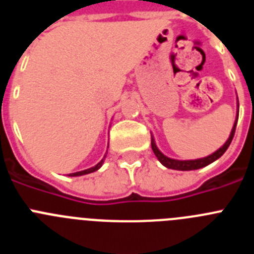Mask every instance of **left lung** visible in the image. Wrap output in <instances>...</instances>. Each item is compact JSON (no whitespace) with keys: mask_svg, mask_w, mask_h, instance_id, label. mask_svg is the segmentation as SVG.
I'll use <instances>...</instances> for the list:
<instances>
[{"mask_svg":"<svg viewBox=\"0 0 254 254\" xmlns=\"http://www.w3.org/2000/svg\"><path fill=\"white\" fill-rule=\"evenodd\" d=\"M238 107H239V103H238ZM238 116H239V111H238L237 120H235L234 126H233V129H232V132H230V136H229V138L226 140V142L224 143L223 146L220 147L219 150H216L214 154L208 155V156H206V158L196 159V160H176V159H170V158H168V156H165V155H164L163 152H161L160 150L156 147V143H155L154 138L151 137V149H152V151H154V154L156 155L158 160L160 161L161 164H163L164 167L169 168V169H174V170H196V169H199V168L206 167V165H208V164L214 163L215 160H217V159H219L220 156H221V155H223L224 152L226 151V150H228L229 145H230L233 137H234L235 128H237Z\"/></svg>","mask_w":254,"mask_h":254,"instance_id":"obj_1","label":"left lung"}]
</instances>
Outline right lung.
Instances as JSON below:
<instances>
[{
	"mask_svg": "<svg viewBox=\"0 0 254 254\" xmlns=\"http://www.w3.org/2000/svg\"><path fill=\"white\" fill-rule=\"evenodd\" d=\"M104 159H105V156H104V158L102 159V160H100V163H98V164H96L95 167L90 168V169L81 170V172H76V173H72V174H69V177H78V176H84V174H89V173H93V172H95V170H98V169H99L100 167H102V165H103V161H104Z\"/></svg>",
	"mask_w": 254,
	"mask_h": 254,
	"instance_id": "add662e5",
	"label": "right lung"
}]
</instances>
